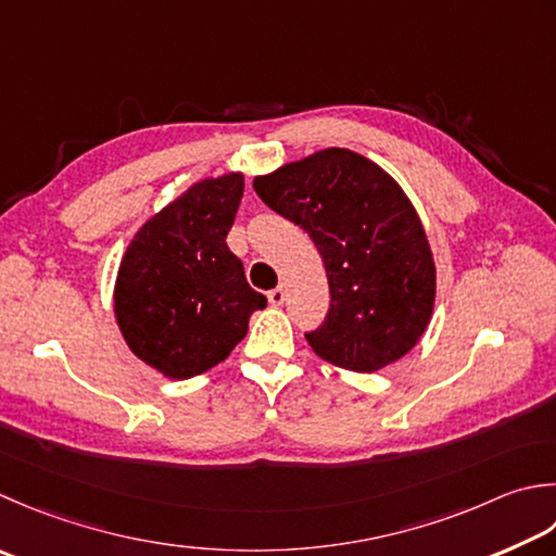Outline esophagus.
I'll return each mask as SVG.
<instances>
[{"label": "esophagus", "mask_w": 556, "mask_h": 556, "mask_svg": "<svg viewBox=\"0 0 556 556\" xmlns=\"http://www.w3.org/2000/svg\"><path fill=\"white\" fill-rule=\"evenodd\" d=\"M267 299H269L271 306H281V303H285V299H287V291H285V287L271 289V291L267 293Z\"/></svg>", "instance_id": "1"}]
</instances>
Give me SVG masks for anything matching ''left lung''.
Segmentation results:
<instances>
[{
    "instance_id": "obj_1",
    "label": "left lung",
    "mask_w": 556,
    "mask_h": 556,
    "mask_svg": "<svg viewBox=\"0 0 556 556\" xmlns=\"http://www.w3.org/2000/svg\"><path fill=\"white\" fill-rule=\"evenodd\" d=\"M253 188L323 257L330 311L306 334L311 350L356 374L415 350L437 301V265L400 182L371 159L330 147L255 176Z\"/></svg>"
}]
</instances>
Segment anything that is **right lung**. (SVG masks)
I'll return each instance as SVG.
<instances>
[{"instance_id": "obj_1", "label": "right lung", "mask_w": 556, "mask_h": 556, "mask_svg": "<svg viewBox=\"0 0 556 556\" xmlns=\"http://www.w3.org/2000/svg\"><path fill=\"white\" fill-rule=\"evenodd\" d=\"M243 173L202 178L159 210L119 260L113 311L129 352L173 380L210 371L267 306L226 245Z\"/></svg>"}]
</instances>
